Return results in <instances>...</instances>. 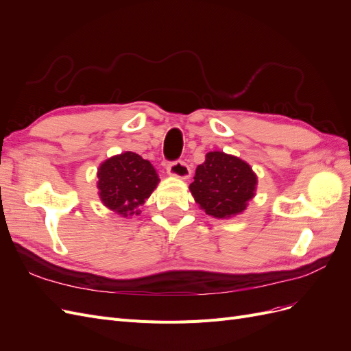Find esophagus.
<instances>
[{"mask_svg": "<svg viewBox=\"0 0 351 351\" xmlns=\"http://www.w3.org/2000/svg\"><path fill=\"white\" fill-rule=\"evenodd\" d=\"M167 171H168L169 176L177 177V178H183V180L189 178L190 174H192V173H190L189 165H187L186 162H183V161L169 162V164L167 165Z\"/></svg>", "mask_w": 351, "mask_h": 351, "instance_id": "1", "label": "esophagus"}]
</instances>
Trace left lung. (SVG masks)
<instances>
[{"mask_svg": "<svg viewBox=\"0 0 351 351\" xmlns=\"http://www.w3.org/2000/svg\"><path fill=\"white\" fill-rule=\"evenodd\" d=\"M258 176L239 156L221 151L208 152L197 165L190 193L200 209L219 219H228L246 210L256 195Z\"/></svg>", "mask_w": 351, "mask_h": 351, "instance_id": "1", "label": "left lung"}]
</instances>
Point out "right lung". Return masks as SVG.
Listing matches in <instances>:
<instances>
[{
    "mask_svg": "<svg viewBox=\"0 0 351 351\" xmlns=\"http://www.w3.org/2000/svg\"><path fill=\"white\" fill-rule=\"evenodd\" d=\"M97 176L98 195L104 206L124 218L139 215V206L159 183L154 165L130 151L105 159Z\"/></svg>",
    "mask_w": 351,
    "mask_h": 351,
    "instance_id": "obj_1",
    "label": "right lung"
}]
</instances>
